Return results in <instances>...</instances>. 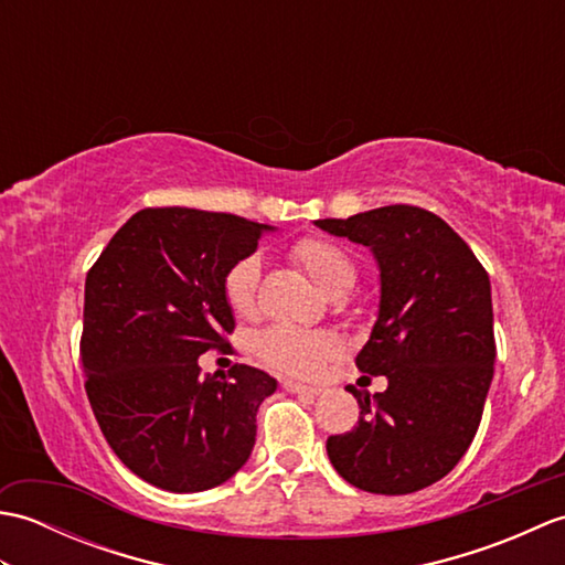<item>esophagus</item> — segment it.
Masks as SVG:
<instances>
[{
	"mask_svg": "<svg viewBox=\"0 0 565 565\" xmlns=\"http://www.w3.org/2000/svg\"><path fill=\"white\" fill-rule=\"evenodd\" d=\"M281 386H284V391L298 393V395H308V398H316V395H320L318 386H306V383H298V381H291V379H284Z\"/></svg>",
	"mask_w": 565,
	"mask_h": 565,
	"instance_id": "esophagus-1",
	"label": "esophagus"
}]
</instances>
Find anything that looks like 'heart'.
Here are the masks:
<instances>
[{
    "label": "heart",
    "instance_id": "1",
    "mask_svg": "<svg viewBox=\"0 0 565 565\" xmlns=\"http://www.w3.org/2000/svg\"><path fill=\"white\" fill-rule=\"evenodd\" d=\"M291 257L326 296L352 289L354 264L338 245L328 243V239L306 237L301 243H296ZM259 269V257L249 255L239 259L225 276V298L237 316L255 313ZM338 352L340 340L326 330H296L276 326L264 330L255 340V354L259 356V362L274 371H281V374L294 376H316L320 366Z\"/></svg>",
    "mask_w": 565,
    "mask_h": 565
}]
</instances>
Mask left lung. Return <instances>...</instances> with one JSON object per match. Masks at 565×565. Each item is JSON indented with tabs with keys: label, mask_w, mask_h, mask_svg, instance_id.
Instances as JSON below:
<instances>
[{
	"label": "left lung",
	"mask_w": 565,
	"mask_h": 565,
	"mask_svg": "<svg viewBox=\"0 0 565 565\" xmlns=\"http://www.w3.org/2000/svg\"><path fill=\"white\" fill-rule=\"evenodd\" d=\"M313 223L376 259V320L356 366L388 379L374 398L350 386L362 413L352 431L328 439V456L359 490L415 493L461 461L481 425L495 364L490 279L425 209L398 203Z\"/></svg>",
	"instance_id": "obj_1"
}]
</instances>
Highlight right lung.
<instances>
[{"instance_id":"right-lung-1","label":"right lung","mask_w":565,"mask_h":565,"mask_svg":"<svg viewBox=\"0 0 565 565\" xmlns=\"http://www.w3.org/2000/svg\"><path fill=\"white\" fill-rule=\"evenodd\" d=\"M274 225L199 209L130 215L84 281L82 366L109 447L170 493L225 483L249 459L276 379L235 364L201 376L199 356L233 332L225 276Z\"/></svg>"}]
</instances>
